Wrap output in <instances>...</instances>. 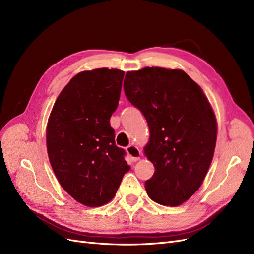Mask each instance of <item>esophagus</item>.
<instances>
[{
    "label": "esophagus",
    "mask_w": 254,
    "mask_h": 254,
    "mask_svg": "<svg viewBox=\"0 0 254 254\" xmlns=\"http://www.w3.org/2000/svg\"><path fill=\"white\" fill-rule=\"evenodd\" d=\"M126 151L128 154V156H130V158H132L133 161H138L139 159H140L141 152L137 148V146H135L133 144H129L126 148Z\"/></svg>",
    "instance_id": "esophagus-1"
}]
</instances>
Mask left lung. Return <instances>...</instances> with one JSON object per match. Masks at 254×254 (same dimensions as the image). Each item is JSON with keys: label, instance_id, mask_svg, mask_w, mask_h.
<instances>
[{"label": "left lung", "instance_id": "left-lung-1", "mask_svg": "<svg viewBox=\"0 0 254 254\" xmlns=\"http://www.w3.org/2000/svg\"><path fill=\"white\" fill-rule=\"evenodd\" d=\"M124 88L150 128L144 153L155 172L145 182L146 193L163 206H179L199 189L213 158L214 112L200 86L181 69L127 71Z\"/></svg>", "mask_w": 254, "mask_h": 254}]
</instances>
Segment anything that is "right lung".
Instances as JSON below:
<instances>
[{"mask_svg":"<svg viewBox=\"0 0 254 254\" xmlns=\"http://www.w3.org/2000/svg\"><path fill=\"white\" fill-rule=\"evenodd\" d=\"M125 71H81L57 98L46 128L47 153L60 185L73 199L100 207L115 196L129 170L110 125Z\"/></svg>","mask_w":254,"mask_h":254,"instance_id":"obj_1","label":"right lung"}]
</instances>
